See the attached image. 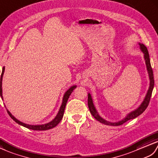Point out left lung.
Instances as JSON below:
<instances>
[{"label":"left lung","mask_w":158,"mask_h":158,"mask_svg":"<svg viewBox=\"0 0 158 158\" xmlns=\"http://www.w3.org/2000/svg\"><path fill=\"white\" fill-rule=\"evenodd\" d=\"M139 44L140 47V49H141V51L143 52V57H144L146 68H147V70H148V73L149 78V89L148 90V92H147V94L145 97V99H143L141 104L140 105V106L136 109V110H133L131 112L128 113L127 115H126L125 118L122 119V120H120L118 122H109L106 120H105V119L101 117L99 115V114L98 113L97 109L93 103V98H92V97H91V94L89 93V94H88V106H89V110H90V113H91V114H92L93 116L95 118L97 121L100 122L101 123L104 124L106 125H109V126L122 125L124 123H125L126 122H127L130 120H132V119H134V118H136V117H138L139 115H141L143 112L146 110V108L148 106L151 97H152L153 86H154L153 73V70L152 68V66H151L149 55V52L148 51V48H147V47L145 46V45L142 43H139Z\"/></svg>","instance_id":"left-lung-1"}]
</instances>
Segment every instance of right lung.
<instances>
[{"mask_svg":"<svg viewBox=\"0 0 158 158\" xmlns=\"http://www.w3.org/2000/svg\"><path fill=\"white\" fill-rule=\"evenodd\" d=\"M5 72V67L2 68V73H1V99L3 100V97H2V77H3V74H4ZM77 87L76 85H73L70 88L67 90V91L64 93V95L63 97V100H62V103L61 106L59 108V110L58 111V113L57 114V115L55 117V118L53 120H51V122H48V123L44 124H37V125H31V124H27L26 123H23V122L19 121V120H17L16 118H15L13 115L11 114V113L6 109V111H7L8 114L9 115V116L13 120L15 121L16 123H17L18 124L22 126L23 127H26L27 128H29L31 130H34V131H47V130H49L51 129L52 128L55 127L57 126L60 121L61 120V119L63 118V116H64V110L65 108V106L66 103L68 102V100L69 99V97L70 96V94H72V93L73 92V90H74ZM6 107V106H5Z\"/></svg>","mask_w":158,"mask_h":158,"instance_id":"obj_1","label":"right lung"}]
</instances>
